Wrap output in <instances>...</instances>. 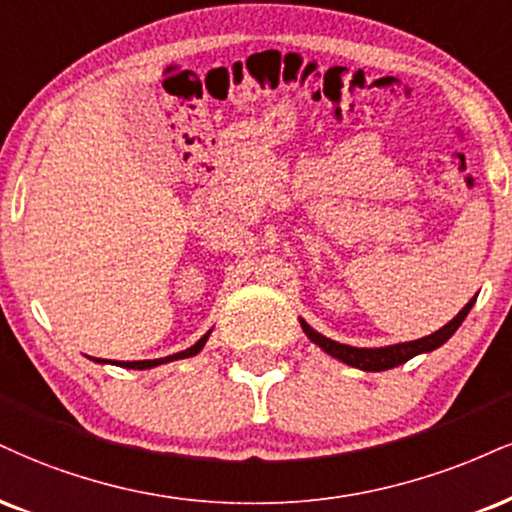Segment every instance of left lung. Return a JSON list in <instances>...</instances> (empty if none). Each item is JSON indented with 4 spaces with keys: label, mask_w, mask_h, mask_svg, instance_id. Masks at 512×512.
I'll list each match as a JSON object with an SVG mask.
<instances>
[{
    "label": "left lung",
    "mask_w": 512,
    "mask_h": 512,
    "mask_svg": "<svg viewBox=\"0 0 512 512\" xmlns=\"http://www.w3.org/2000/svg\"><path fill=\"white\" fill-rule=\"evenodd\" d=\"M474 300L477 298H472L470 303H467L463 310L458 312V317H453L451 322L443 326V329L434 331L432 336H424V338H417V341L398 343V346H386V348H350V346H343V343L331 341V338H326L322 334H317V331L310 329L303 319H300V326H303L307 338H310L312 343H317L322 350H326L331 357H338V360L346 362V365L365 369V372H384V369L403 365V362H408L410 357H415L420 353H429V350L443 346V343H446L448 338L458 331V326L463 324L467 312L472 310Z\"/></svg>",
    "instance_id": "8db88e82"
}]
</instances>
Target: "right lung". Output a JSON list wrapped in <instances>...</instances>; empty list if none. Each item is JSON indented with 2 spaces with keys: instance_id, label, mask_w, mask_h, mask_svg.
<instances>
[{
  "instance_id": "right-lung-1",
  "label": "right lung",
  "mask_w": 512,
  "mask_h": 512,
  "mask_svg": "<svg viewBox=\"0 0 512 512\" xmlns=\"http://www.w3.org/2000/svg\"><path fill=\"white\" fill-rule=\"evenodd\" d=\"M207 336H209V331L205 336L200 338V341L195 343V346H190L188 350H181V353H176V355H169V357H162V360H140V362H126V367H133V369H147V367H157V365H162V362H171V360H181V357H193V355H197L202 350V346H205V341H207Z\"/></svg>"
}]
</instances>
